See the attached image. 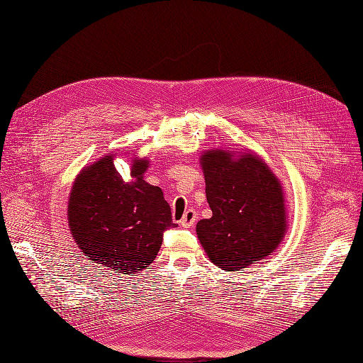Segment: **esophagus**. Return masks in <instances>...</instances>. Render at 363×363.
Segmentation results:
<instances>
[{
    "label": "esophagus",
    "instance_id": "esophagus-1",
    "mask_svg": "<svg viewBox=\"0 0 363 363\" xmlns=\"http://www.w3.org/2000/svg\"><path fill=\"white\" fill-rule=\"evenodd\" d=\"M196 218H199V216H196V212L192 211V208H189V211L184 212L183 218L180 219V225L184 227V228H189V227H192L195 224Z\"/></svg>",
    "mask_w": 363,
    "mask_h": 363
}]
</instances>
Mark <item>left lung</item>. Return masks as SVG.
<instances>
[{
	"instance_id": "obj_1",
	"label": "left lung",
	"mask_w": 363,
	"mask_h": 363,
	"mask_svg": "<svg viewBox=\"0 0 363 363\" xmlns=\"http://www.w3.org/2000/svg\"><path fill=\"white\" fill-rule=\"evenodd\" d=\"M212 218L196 236L213 265L239 271L267 259L288 230L286 195L277 175L252 151L206 150L200 157Z\"/></svg>"
}]
</instances>
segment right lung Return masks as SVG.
<instances>
[{
  "label": "right lung",
  "instance_id": "obj_1",
  "mask_svg": "<svg viewBox=\"0 0 363 363\" xmlns=\"http://www.w3.org/2000/svg\"><path fill=\"white\" fill-rule=\"evenodd\" d=\"M115 156L107 152L77 175L68 199V225L84 256L121 276L151 265L163 232L175 224L162 189L144 180L150 160L131 155V180L125 182L115 168Z\"/></svg>",
  "mask_w": 363,
  "mask_h": 363
}]
</instances>
